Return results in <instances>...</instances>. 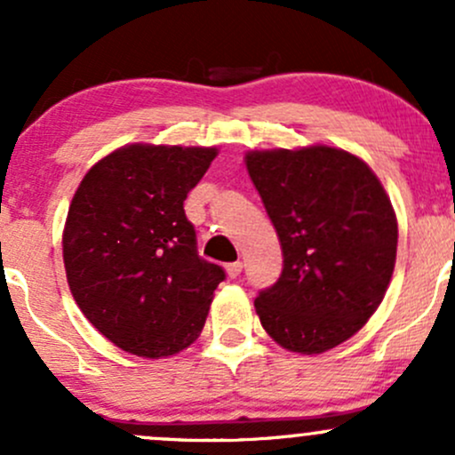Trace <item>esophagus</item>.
<instances>
[{"label":"esophagus","mask_w":455,"mask_h":455,"mask_svg":"<svg viewBox=\"0 0 455 455\" xmlns=\"http://www.w3.org/2000/svg\"><path fill=\"white\" fill-rule=\"evenodd\" d=\"M242 269H243L242 260H235V263H228L227 265V274L231 275V278H237V275L242 274Z\"/></svg>","instance_id":"obj_1"}]
</instances>
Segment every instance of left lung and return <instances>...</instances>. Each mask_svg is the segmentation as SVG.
<instances>
[{"label":"left lung","instance_id":"1","mask_svg":"<svg viewBox=\"0 0 455 455\" xmlns=\"http://www.w3.org/2000/svg\"><path fill=\"white\" fill-rule=\"evenodd\" d=\"M245 169L278 233L284 267L254 307L282 348L325 353L362 329L394 274L398 220L374 171L329 145L254 149Z\"/></svg>","mask_w":455,"mask_h":455}]
</instances>
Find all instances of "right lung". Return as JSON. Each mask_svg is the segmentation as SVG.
Masks as SVG:
<instances>
[{"mask_svg": "<svg viewBox=\"0 0 455 455\" xmlns=\"http://www.w3.org/2000/svg\"><path fill=\"white\" fill-rule=\"evenodd\" d=\"M216 156V148L124 145L72 196L61 237L68 286L122 351L160 359L201 336L224 269L198 257L184 201Z\"/></svg>", "mask_w": 455, "mask_h": 455, "instance_id": "1", "label": "right lung"}]
</instances>
